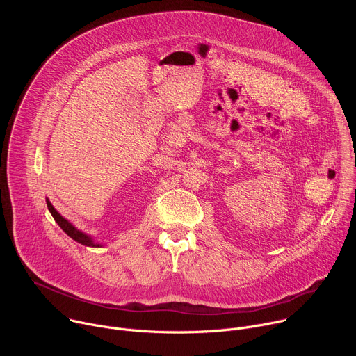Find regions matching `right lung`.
Masks as SVG:
<instances>
[{
    "instance_id": "1",
    "label": "right lung",
    "mask_w": 356,
    "mask_h": 356,
    "mask_svg": "<svg viewBox=\"0 0 356 356\" xmlns=\"http://www.w3.org/2000/svg\"><path fill=\"white\" fill-rule=\"evenodd\" d=\"M46 204H47V209H49L50 214H52V217L55 218V221L59 224V227H60L72 239H74L76 242H79V243H81V245H86V246H94V248L101 246V243H98V242L95 243L90 235L81 232V231L77 229L72 222H69L66 218H63V217L55 210V207H54L52 204H50L49 200H46Z\"/></svg>"
}]
</instances>
